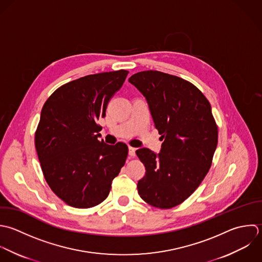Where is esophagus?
Wrapping results in <instances>:
<instances>
[{"instance_id":"1","label":"esophagus","mask_w":262,"mask_h":262,"mask_svg":"<svg viewBox=\"0 0 262 262\" xmlns=\"http://www.w3.org/2000/svg\"><path fill=\"white\" fill-rule=\"evenodd\" d=\"M128 155H129L130 157H134V156L136 155V149L129 146V147H128Z\"/></svg>"}]
</instances>
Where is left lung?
I'll return each instance as SVG.
<instances>
[{
	"label": "left lung",
	"instance_id": "obj_1",
	"mask_svg": "<svg viewBox=\"0 0 262 262\" xmlns=\"http://www.w3.org/2000/svg\"><path fill=\"white\" fill-rule=\"evenodd\" d=\"M128 80L146 97L163 141L158 155L147 148L136 151L146 168L139 195L153 207H176L195 192L212 164L219 127L210 103L192 82L161 71H141Z\"/></svg>",
	"mask_w": 262,
	"mask_h": 262
}]
</instances>
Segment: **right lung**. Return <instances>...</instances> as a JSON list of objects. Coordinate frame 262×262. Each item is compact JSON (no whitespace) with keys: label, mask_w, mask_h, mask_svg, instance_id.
<instances>
[{"label":"right lung","mask_w":262,"mask_h":262,"mask_svg":"<svg viewBox=\"0 0 262 262\" xmlns=\"http://www.w3.org/2000/svg\"><path fill=\"white\" fill-rule=\"evenodd\" d=\"M127 70L90 74L58 88L45 102L34 133V145L43 178L67 205L91 208L109 195L112 181L124 165L127 146L99 141L114 94Z\"/></svg>","instance_id":"right-lung-1"}]
</instances>
